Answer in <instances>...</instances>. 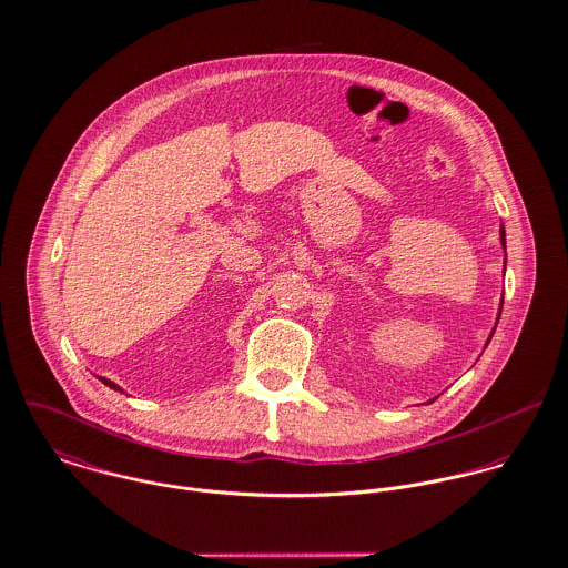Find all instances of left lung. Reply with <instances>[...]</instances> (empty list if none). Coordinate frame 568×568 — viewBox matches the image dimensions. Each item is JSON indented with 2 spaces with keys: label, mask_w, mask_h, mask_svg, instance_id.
<instances>
[{
  "label": "left lung",
  "mask_w": 568,
  "mask_h": 568,
  "mask_svg": "<svg viewBox=\"0 0 568 568\" xmlns=\"http://www.w3.org/2000/svg\"><path fill=\"white\" fill-rule=\"evenodd\" d=\"M500 244H503V248H505V230L500 227ZM498 317H500V313H498ZM489 338H491V334H489Z\"/></svg>",
  "instance_id": "obj_1"
}]
</instances>
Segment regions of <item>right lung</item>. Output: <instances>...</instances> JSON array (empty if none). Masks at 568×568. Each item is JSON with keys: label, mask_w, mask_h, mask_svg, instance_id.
<instances>
[{"label": "right lung", "mask_w": 568, "mask_h": 568, "mask_svg": "<svg viewBox=\"0 0 568 568\" xmlns=\"http://www.w3.org/2000/svg\"><path fill=\"white\" fill-rule=\"evenodd\" d=\"M100 381H102L106 387H111V389H115V392H122V389H120L115 383H111V381H106V378H100Z\"/></svg>", "instance_id": "right-lung-1"}]
</instances>
